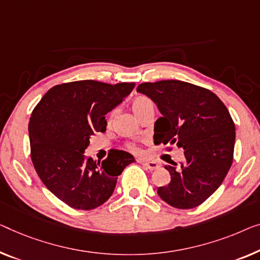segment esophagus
Returning a JSON list of instances; mask_svg holds the SVG:
<instances>
[{"label": "esophagus", "mask_w": 260, "mask_h": 260, "mask_svg": "<svg viewBox=\"0 0 260 260\" xmlns=\"http://www.w3.org/2000/svg\"><path fill=\"white\" fill-rule=\"evenodd\" d=\"M142 165L149 170H155V169L158 168L157 162H155V161H146V162H142Z\"/></svg>", "instance_id": "1"}]
</instances>
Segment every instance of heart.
I'll list each match as a JSON object with an SVG mask.
<instances>
[{
	"mask_svg": "<svg viewBox=\"0 0 260 260\" xmlns=\"http://www.w3.org/2000/svg\"><path fill=\"white\" fill-rule=\"evenodd\" d=\"M150 108H154V104L152 100L147 98V96H137V98L132 102V110H133L138 118H140L146 111L150 110ZM128 148L131 150H133V152H139V148L134 145H129Z\"/></svg>",
	"mask_w": 260,
	"mask_h": 260,
	"instance_id": "obj_1",
	"label": "heart"
}]
</instances>
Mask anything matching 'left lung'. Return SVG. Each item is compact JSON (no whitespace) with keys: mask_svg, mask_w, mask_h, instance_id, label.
I'll return each instance as SVG.
<instances>
[{"mask_svg":"<svg viewBox=\"0 0 260 260\" xmlns=\"http://www.w3.org/2000/svg\"><path fill=\"white\" fill-rule=\"evenodd\" d=\"M137 91L162 114L154 126V143L184 149L179 167L165 166L170 182L157 195L177 209L199 207L222 184L234 161L236 128L229 111L215 93L181 80L142 83Z\"/></svg>","mask_w":260,"mask_h":260,"instance_id":"1","label":"left lung"}]
</instances>
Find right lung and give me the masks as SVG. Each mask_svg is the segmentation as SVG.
<instances>
[{
	"instance_id": "obj_1",
	"label": "right lung",
	"mask_w": 260,
	"mask_h": 260,
	"mask_svg": "<svg viewBox=\"0 0 260 260\" xmlns=\"http://www.w3.org/2000/svg\"><path fill=\"white\" fill-rule=\"evenodd\" d=\"M134 86L71 81L50 88L34 108L29 122L31 160L45 187L69 207H100L113 193L122 170L135 161L123 150H115L102 164L84 155L92 135L106 131L105 115Z\"/></svg>"
}]
</instances>
